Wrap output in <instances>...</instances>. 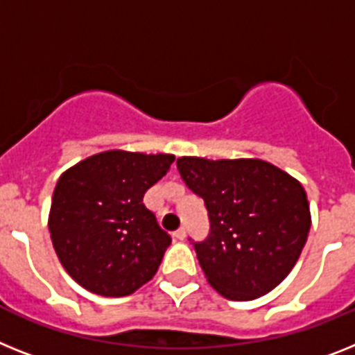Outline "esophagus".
Returning <instances> with one entry per match:
<instances>
[{"mask_svg":"<svg viewBox=\"0 0 355 355\" xmlns=\"http://www.w3.org/2000/svg\"><path fill=\"white\" fill-rule=\"evenodd\" d=\"M173 236L177 238V240H184V238H186V229H184V227L177 229V231L173 233Z\"/></svg>","mask_w":355,"mask_h":355,"instance_id":"1","label":"esophagus"}]
</instances>
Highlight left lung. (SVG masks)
Returning <instances> with one entry per match:
<instances>
[{
  "mask_svg": "<svg viewBox=\"0 0 355 355\" xmlns=\"http://www.w3.org/2000/svg\"><path fill=\"white\" fill-rule=\"evenodd\" d=\"M177 169L204 198L209 216V234L200 242L189 238L207 282L233 302H249L282 284L311 231L302 184L258 159L182 157Z\"/></svg>",
  "mask_w": 355,
  "mask_h": 355,
  "instance_id": "8db88e82",
  "label": "left lung"
}]
</instances>
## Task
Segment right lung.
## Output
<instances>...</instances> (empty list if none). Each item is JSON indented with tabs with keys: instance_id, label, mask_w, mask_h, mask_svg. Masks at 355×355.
Here are the masks:
<instances>
[{
	"instance_id": "right-lung-1",
	"label": "right lung",
	"mask_w": 355,
	"mask_h": 355,
	"mask_svg": "<svg viewBox=\"0 0 355 355\" xmlns=\"http://www.w3.org/2000/svg\"><path fill=\"white\" fill-rule=\"evenodd\" d=\"M173 155L104 151L62 173L49 229L58 258L77 284L101 296H128L159 269L171 236L144 205Z\"/></svg>"
}]
</instances>
